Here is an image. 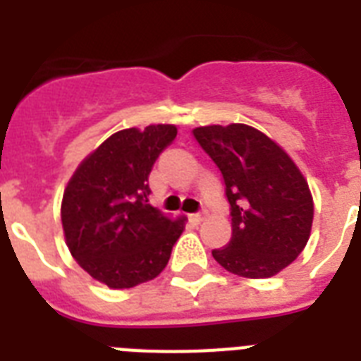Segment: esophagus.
I'll return each instance as SVG.
<instances>
[{
	"instance_id": "34e87169",
	"label": "esophagus",
	"mask_w": 361,
	"mask_h": 361,
	"mask_svg": "<svg viewBox=\"0 0 361 361\" xmlns=\"http://www.w3.org/2000/svg\"><path fill=\"white\" fill-rule=\"evenodd\" d=\"M191 219L195 221V223H202V221L206 219V212H202V214H192Z\"/></svg>"
}]
</instances>
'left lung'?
I'll return each instance as SVG.
<instances>
[{"mask_svg": "<svg viewBox=\"0 0 361 361\" xmlns=\"http://www.w3.org/2000/svg\"><path fill=\"white\" fill-rule=\"evenodd\" d=\"M225 180L232 238L212 255L231 274H279L307 245L313 197L294 161L271 138L243 123L192 129Z\"/></svg>", "mask_w": 361, "mask_h": 361, "instance_id": "1", "label": "left lung"}]
</instances>
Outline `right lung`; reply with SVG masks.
Wrapping results in <instances>:
<instances>
[{"label": "right lung", "mask_w": 361, "mask_h": 361, "mask_svg": "<svg viewBox=\"0 0 361 361\" xmlns=\"http://www.w3.org/2000/svg\"><path fill=\"white\" fill-rule=\"evenodd\" d=\"M174 125L123 129L76 169L63 192L61 223L75 260L110 288L155 279L169 264L185 219H169L147 202V176Z\"/></svg>", "instance_id": "obj_1"}]
</instances>
